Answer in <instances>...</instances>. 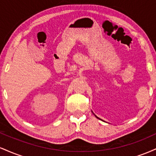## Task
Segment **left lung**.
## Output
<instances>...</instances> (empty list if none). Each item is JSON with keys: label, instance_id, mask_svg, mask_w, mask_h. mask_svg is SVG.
I'll use <instances>...</instances> for the list:
<instances>
[{"label": "left lung", "instance_id": "1", "mask_svg": "<svg viewBox=\"0 0 156 156\" xmlns=\"http://www.w3.org/2000/svg\"><path fill=\"white\" fill-rule=\"evenodd\" d=\"M97 118H98V117H97ZM98 119H99V118H98Z\"/></svg>", "mask_w": 156, "mask_h": 156}]
</instances>
